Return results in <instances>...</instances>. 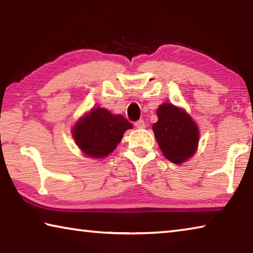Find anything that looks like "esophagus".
Returning <instances> with one entry per match:
<instances>
[{"label":"esophagus","mask_w":253,"mask_h":253,"mask_svg":"<svg viewBox=\"0 0 253 253\" xmlns=\"http://www.w3.org/2000/svg\"><path fill=\"white\" fill-rule=\"evenodd\" d=\"M135 127L136 128H139V129H142V128L146 127V124H145V122L143 121V119H140V121H137L135 123Z\"/></svg>","instance_id":"34e87169"}]
</instances>
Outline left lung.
Masks as SVG:
<instances>
[{"label": "left lung", "mask_w": 253, "mask_h": 253, "mask_svg": "<svg viewBox=\"0 0 253 253\" xmlns=\"http://www.w3.org/2000/svg\"><path fill=\"white\" fill-rule=\"evenodd\" d=\"M156 114L158 121L153 125V131L163 155L174 164L193 156L200 134L190 115L172 104L161 105Z\"/></svg>", "instance_id": "left-lung-1"}]
</instances>
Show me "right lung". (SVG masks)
Masks as SVG:
<instances>
[{
  "label": "right lung",
  "instance_id": "add662e5",
  "mask_svg": "<svg viewBox=\"0 0 253 253\" xmlns=\"http://www.w3.org/2000/svg\"><path fill=\"white\" fill-rule=\"evenodd\" d=\"M132 128L122 115H113L105 108H93L81 117L72 129L76 144L84 154L102 158L117 147L124 132Z\"/></svg>",
  "mask_w": 253,
  "mask_h": 253
}]
</instances>
